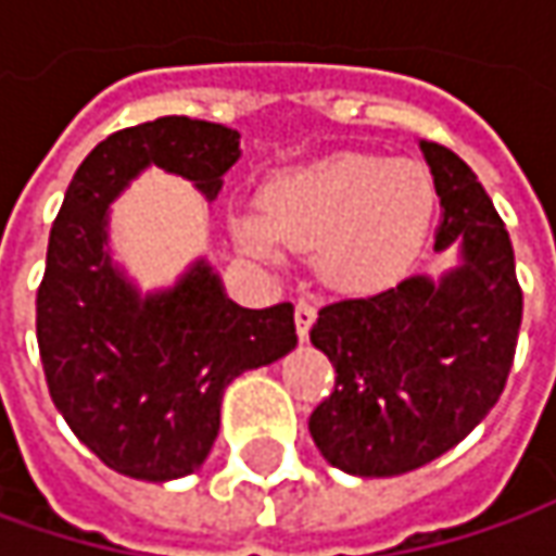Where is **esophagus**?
<instances>
[{"mask_svg": "<svg viewBox=\"0 0 556 556\" xmlns=\"http://www.w3.org/2000/svg\"><path fill=\"white\" fill-rule=\"evenodd\" d=\"M315 303H312L309 296H303L300 303H296V312H293V321H296V333H300V340H306L309 337V328L315 325Z\"/></svg>", "mask_w": 556, "mask_h": 556, "instance_id": "34e87169", "label": "esophagus"}]
</instances>
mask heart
I'll list each match as a JSON object with an SVG mask.
<instances>
[{
  "label": "heart",
  "mask_w": 556,
  "mask_h": 556,
  "mask_svg": "<svg viewBox=\"0 0 556 556\" xmlns=\"http://www.w3.org/2000/svg\"><path fill=\"white\" fill-rule=\"evenodd\" d=\"M433 213L437 185L420 163L337 151L275 173L260 191V210H228V235L268 266H285L288 250L315 253L328 288L371 296L412 268Z\"/></svg>",
  "instance_id": "obj_1"
}]
</instances>
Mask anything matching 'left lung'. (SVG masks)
I'll use <instances>...</instances> for the list:
<instances>
[{"mask_svg":"<svg viewBox=\"0 0 556 556\" xmlns=\"http://www.w3.org/2000/svg\"><path fill=\"white\" fill-rule=\"evenodd\" d=\"M420 151L442 206L433 250H455V266L331 303L309 333L337 371L309 433L331 467L365 480L417 470L480 427L523 318L514 247L473 169L437 141Z\"/></svg>","mask_w":556,"mask_h":556,"instance_id":"obj_1","label":"left lung"}]
</instances>
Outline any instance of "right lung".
<instances>
[{
  "label": "right lung",
  "instance_id": "1",
  "mask_svg": "<svg viewBox=\"0 0 556 556\" xmlns=\"http://www.w3.org/2000/svg\"><path fill=\"white\" fill-rule=\"evenodd\" d=\"M241 132L161 117L119 129L79 163L49 235L36 340L54 408L123 477L169 482L201 470L225 387L296 346L293 306L244 309L198 256L169 288L141 290L111 250V203L144 169L182 176L216 201Z\"/></svg>",
  "mask_w": 556,
  "mask_h": 556
}]
</instances>
